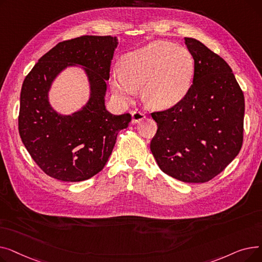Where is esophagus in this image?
Instances as JSON below:
<instances>
[{
	"label": "esophagus",
	"instance_id": "obj_1",
	"mask_svg": "<svg viewBox=\"0 0 262 262\" xmlns=\"http://www.w3.org/2000/svg\"><path fill=\"white\" fill-rule=\"evenodd\" d=\"M132 116H133V119H132V122H133V123L139 122V121H141V120L144 118V114L141 112V110H139V109L134 110V112L132 113Z\"/></svg>",
	"mask_w": 262,
	"mask_h": 262
}]
</instances>
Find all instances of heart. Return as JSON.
Instances as JSON below:
<instances>
[{
	"instance_id": "heart-1",
	"label": "heart",
	"mask_w": 262,
	"mask_h": 262,
	"mask_svg": "<svg viewBox=\"0 0 262 262\" xmlns=\"http://www.w3.org/2000/svg\"><path fill=\"white\" fill-rule=\"evenodd\" d=\"M123 70L115 68L110 85L123 100H130L142 87V99L152 108L181 103L191 89L194 60L191 53L166 41H155L125 55Z\"/></svg>"
}]
</instances>
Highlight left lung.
Wrapping results in <instances>:
<instances>
[{
  "instance_id": "left-lung-1",
  "label": "left lung",
  "mask_w": 262,
  "mask_h": 262,
  "mask_svg": "<svg viewBox=\"0 0 262 262\" xmlns=\"http://www.w3.org/2000/svg\"><path fill=\"white\" fill-rule=\"evenodd\" d=\"M194 59L186 98L150 113L157 132L150 150L162 172L184 183H206L239 154L244 95L228 63L199 40L185 38Z\"/></svg>"
}]
</instances>
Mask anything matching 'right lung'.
Returning a JSON list of instances; mask_svg holds the SVG:
<instances>
[{
	"label": "right lung",
	"mask_w": 262,
	"mask_h": 262,
	"mask_svg": "<svg viewBox=\"0 0 262 262\" xmlns=\"http://www.w3.org/2000/svg\"><path fill=\"white\" fill-rule=\"evenodd\" d=\"M117 47L110 36H80L55 46L26 75L20 95L21 140L37 166L62 182L86 181L103 170L118 133L128 126L130 114L116 116L104 104L106 80ZM85 65L92 98L72 116L55 113L47 102L50 82L67 65Z\"/></svg>",
	"instance_id": "right-lung-1"
}]
</instances>
